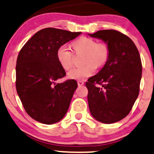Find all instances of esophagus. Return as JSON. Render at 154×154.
Instances as JSON below:
<instances>
[{
  "label": "esophagus",
  "mask_w": 154,
  "mask_h": 154,
  "mask_svg": "<svg viewBox=\"0 0 154 154\" xmlns=\"http://www.w3.org/2000/svg\"><path fill=\"white\" fill-rule=\"evenodd\" d=\"M77 84H78L79 86H82L84 85V82L82 80H78L77 81Z\"/></svg>",
  "instance_id": "obj_1"
}]
</instances>
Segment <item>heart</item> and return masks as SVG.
Returning <instances> with one entry per match:
<instances>
[{
  "instance_id": "obj_1",
  "label": "heart",
  "mask_w": 154,
  "mask_h": 154,
  "mask_svg": "<svg viewBox=\"0 0 154 154\" xmlns=\"http://www.w3.org/2000/svg\"><path fill=\"white\" fill-rule=\"evenodd\" d=\"M76 53H83L82 63L85 65L80 68L72 69L68 72V77L73 80H85L94 74L96 66H101L107 62L109 50L104 42H98L94 38L82 36L72 43ZM57 59L61 67L66 70L73 65V53L67 45L58 47L56 52Z\"/></svg>"
}]
</instances>
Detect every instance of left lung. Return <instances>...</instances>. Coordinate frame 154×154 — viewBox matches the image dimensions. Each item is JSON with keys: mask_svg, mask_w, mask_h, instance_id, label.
Returning <instances> with one entry per match:
<instances>
[{"mask_svg": "<svg viewBox=\"0 0 154 154\" xmlns=\"http://www.w3.org/2000/svg\"><path fill=\"white\" fill-rule=\"evenodd\" d=\"M88 35L103 40L109 50L104 67L85 83L90 112L104 124L118 122L130 112L139 95V51L131 38L118 30H102Z\"/></svg>", "mask_w": 154, "mask_h": 154, "instance_id": "obj_1", "label": "left lung"}]
</instances>
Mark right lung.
<instances>
[{
  "label": "right lung",
  "mask_w": 154,
  "mask_h": 154,
  "mask_svg": "<svg viewBox=\"0 0 154 154\" xmlns=\"http://www.w3.org/2000/svg\"><path fill=\"white\" fill-rule=\"evenodd\" d=\"M81 33L44 28L20 51L16 65L17 92L26 112L36 121L55 124L67 112L77 82L69 80L55 84V81L66 75L56 52L59 47Z\"/></svg>",
  "instance_id": "add662e5"
}]
</instances>
